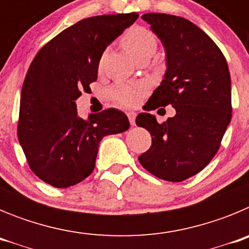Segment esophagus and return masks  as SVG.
Listing matches in <instances>:
<instances>
[{
  "mask_svg": "<svg viewBox=\"0 0 249 249\" xmlns=\"http://www.w3.org/2000/svg\"><path fill=\"white\" fill-rule=\"evenodd\" d=\"M127 116H128V120H129V123H131V126H135L136 124V113L135 112H128L127 113Z\"/></svg>",
  "mask_w": 249,
  "mask_h": 249,
  "instance_id": "34e87169",
  "label": "esophagus"
}]
</instances>
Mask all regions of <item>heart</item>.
Segmentation results:
<instances>
[{"mask_svg":"<svg viewBox=\"0 0 249 249\" xmlns=\"http://www.w3.org/2000/svg\"><path fill=\"white\" fill-rule=\"evenodd\" d=\"M122 45L124 50L133 58L142 54H153L156 51V38L151 31L144 27L135 26L129 28L122 38ZM103 57H101L100 63H102ZM148 92V86L144 82H117L109 89V96L113 101L122 106L132 107L142 101V98Z\"/></svg>","mask_w":249,"mask_h":249,"instance_id":"obj_1","label":"heart"}]
</instances>
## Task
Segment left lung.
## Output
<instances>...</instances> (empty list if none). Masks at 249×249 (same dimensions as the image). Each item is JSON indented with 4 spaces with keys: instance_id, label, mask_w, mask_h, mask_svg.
<instances>
[{
    "instance_id": "8db88e82",
    "label": "left lung",
    "mask_w": 249,
    "mask_h": 249,
    "mask_svg": "<svg viewBox=\"0 0 249 249\" xmlns=\"http://www.w3.org/2000/svg\"><path fill=\"white\" fill-rule=\"evenodd\" d=\"M166 52V73L136 118L152 146L138 157L156 177L182 182L210 163L232 118L231 74L223 53L199 27L183 17L144 13ZM172 104L176 114L158 124L148 112Z\"/></svg>"
}]
</instances>
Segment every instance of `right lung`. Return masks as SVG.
<instances>
[{
    "label": "right lung",
    "instance_id": "obj_1",
    "mask_svg": "<svg viewBox=\"0 0 249 249\" xmlns=\"http://www.w3.org/2000/svg\"><path fill=\"white\" fill-rule=\"evenodd\" d=\"M137 18L133 12L81 19L46 43L31 63L17 135L30 168L46 183L67 188L82 182L94 169L101 140L129 128L126 114L116 108L83 120L76 101L97 80L107 46Z\"/></svg>",
    "mask_w": 249,
    "mask_h": 249
}]
</instances>
